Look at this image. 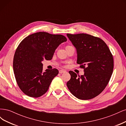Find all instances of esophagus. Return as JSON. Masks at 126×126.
<instances>
[{
  "mask_svg": "<svg viewBox=\"0 0 126 126\" xmlns=\"http://www.w3.org/2000/svg\"><path fill=\"white\" fill-rule=\"evenodd\" d=\"M59 72V73H60V74H63V73H64V72H65L66 71L65 70H60Z\"/></svg>",
  "mask_w": 126,
  "mask_h": 126,
  "instance_id": "34e87169",
  "label": "esophagus"
}]
</instances>
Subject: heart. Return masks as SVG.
Masks as SVG:
<instances>
[{
	"mask_svg": "<svg viewBox=\"0 0 126 126\" xmlns=\"http://www.w3.org/2000/svg\"><path fill=\"white\" fill-rule=\"evenodd\" d=\"M72 47V46H66V48H68V47Z\"/></svg>",
	"mask_w": 126,
	"mask_h": 126,
	"instance_id": "b5f03b06",
	"label": "heart"
}]
</instances>
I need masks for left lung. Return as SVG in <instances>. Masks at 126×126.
Returning a JSON list of instances; mask_svg holds the SVG:
<instances>
[{
    "label": "left lung",
    "mask_w": 126,
    "mask_h": 126,
    "mask_svg": "<svg viewBox=\"0 0 126 126\" xmlns=\"http://www.w3.org/2000/svg\"><path fill=\"white\" fill-rule=\"evenodd\" d=\"M68 38L76 48L77 63L84 69L78 76L70 71L67 82L71 93L79 99L88 100L99 94L110 80L113 69V59L107 45L102 39L86 33L72 35Z\"/></svg>",
    "instance_id": "1"
}]
</instances>
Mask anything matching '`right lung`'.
Returning a JSON list of instances; mask_svg holds the SVG:
<instances>
[{
    "label": "right lung",
    "instance_id": "1",
    "mask_svg": "<svg viewBox=\"0 0 126 126\" xmlns=\"http://www.w3.org/2000/svg\"><path fill=\"white\" fill-rule=\"evenodd\" d=\"M66 41L62 35L46 32L32 33L21 41L15 53L13 69L17 84L25 94L38 98L47 92L59 71L54 68L43 72L42 62L51 60L59 45Z\"/></svg>",
    "mask_w": 126,
    "mask_h": 126
}]
</instances>
